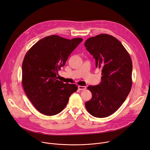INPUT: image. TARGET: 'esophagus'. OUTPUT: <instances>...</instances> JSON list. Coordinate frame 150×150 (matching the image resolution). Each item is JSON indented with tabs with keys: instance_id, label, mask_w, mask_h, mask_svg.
Listing matches in <instances>:
<instances>
[{
	"instance_id": "esophagus-1",
	"label": "esophagus",
	"mask_w": 150,
	"mask_h": 150,
	"mask_svg": "<svg viewBox=\"0 0 150 150\" xmlns=\"http://www.w3.org/2000/svg\"><path fill=\"white\" fill-rule=\"evenodd\" d=\"M78 89L79 90L83 91V90H85L86 89V87L84 86H78Z\"/></svg>"
}]
</instances>
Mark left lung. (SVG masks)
<instances>
[{"label": "left lung", "instance_id": "1", "mask_svg": "<svg viewBox=\"0 0 150 150\" xmlns=\"http://www.w3.org/2000/svg\"><path fill=\"white\" fill-rule=\"evenodd\" d=\"M86 50L101 69L99 85L89 86L92 98L85 103L87 111L93 117L105 118L116 112L130 93L132 86V61L121 42L108 34L88 38Z\"/></svg>", "mask_w": 150, "mask_h": 150}]
</instances>
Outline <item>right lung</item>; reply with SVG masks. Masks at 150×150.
Here are the masks:
<instances>
[{"mask_svg":"<svg viewBox=\"0 0 150 150\" xmlns=\"http://www.w3.org/2000/svg\"><path fill=\"white\" fill-rule=\"evenodd\" d=\"M82 40L50 35L39 40L26 53L22 64V84L27 97L40 113L48 116L60 113L77 91V85L64 83L57 75Z\"/></svg>","mask_w":150,"mask_h":150,"instance_id":"1","label":"right lung"}]
</instances>
